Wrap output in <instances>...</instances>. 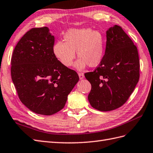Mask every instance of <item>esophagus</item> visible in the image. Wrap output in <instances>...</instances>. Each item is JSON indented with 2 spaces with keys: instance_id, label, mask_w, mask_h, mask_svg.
<instances>
[{
  "instance_id": "esophagus-1",
  "label": "esophagus",
  "mask_w": 153,
  "mask_h": 153,
  "mask_svg": "<svg viewBox=\"0 0 153 153\" xmlns=\"http://www.w3.org/2000/svg\"><path fill=\"white\" fill-rule=\"evenodd\" d=\"M78 75H79V79H83L84 77H85L84 74H83V73H80V72L78 73Z\"/></svg>"
}]
</instances>
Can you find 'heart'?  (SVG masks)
Returning <instances> with one entry per match:
<instances>
[{
    "instance_id": "b5f03b06",
    "label": "heart",
    "mask_w": 153,
    "mask_h": 153,
    "mask_svg": "<svg viewBox=\"0 0 153 153\" xmlns=\"http://www.w3.org/2000/svg\"><path fill=\"white\" fill-rule=\"evenodd\" d=\"M64 41H59L53 46L55 57L61 63L70 67L76 57L75 51L79 57L75 67L83 70L87 65L96 66L101 61L104 54L103 35L98 30L91 28L71 29L65 33Z\"/></svg>"
}]
</instances>
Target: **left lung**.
<instances>
[{"mask_svg":"<svg viewBox=\"0 0 153 153\" xmlns=\"http://www.w3.org/2000/svg\"><path fill=\"white\" fill-rule=\"evenodd\" d=\"M105 55L93 72L85 76L92 88L88 99L100 111H111L126 103L140 78L138 49L121 26L106 32Z\"/></svg>","mask_w":153,"mask_h":153,"instance_id":"obj_1","label":"left lung"}]
</instances>
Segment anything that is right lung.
Wrapping results in <instances>:
<instances>
[{"mask_svg": "<svg viewBox=\"0 0 153 153\" xmlns=\"http://www.w3.org/2000/svg\"><path fill=\"white\" fill-rule=\"evenodd\" d=\"M55 38L47 27L28 31L15 47L11 76L21 102L36 114L50 116L64 108L79 81L53 52Z\"/></svg>", "mask_w": 153, "mask_h": 153, "instance_id": "right-lung-1", "label": "right lung"}]
</instances>
